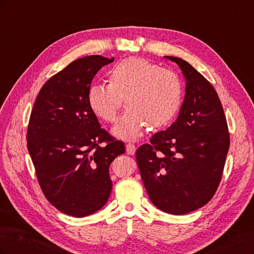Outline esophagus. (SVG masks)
Here are the masks:
<instances>
[{"label":"esophagus","instance_id":"34e87169","mask_svg":"<svg viewBox=\"0 0 254 254\" xmlns=\"http://www.w3.org/2000/svg\"><path fill=\"white\" fill-rule=\"evenodd\" d=\"M135 149H136L135 146H134V144H132V143H128V144L126 145V151H127L128 155H134Z\"/></svg>","mask_w":254,"mask_h":254}]
</instances>
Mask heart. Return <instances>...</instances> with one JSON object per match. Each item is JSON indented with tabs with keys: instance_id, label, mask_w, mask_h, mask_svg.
Masks as SVG:
<instances>
[{
	"instance_id": "b5f03b06",
	"label": "heart",
	"mask_w": 254,
	"mask_h": 254,
	"mask_svg": "<svg viewBox=\"0 0 254 254\" xmlns=\"http://www.w3.org/2000/svg\"><path fill=\"white\" fill-rule=\"evenodd\" d=\"M108 84H93L88 90V103L99 119L111 123L117 118L123 99L125 112L112 128L124 140L139 137L145 124L150 128L167 125L179 111L183 86L171 70L150 61L130 57L120 61L107 74Z\"/></svg>"
}]
</instances>
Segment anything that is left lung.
<instances>
[{
  "label": "left lung",
  "mask_w": 254,
  "mask_h": 254,
  "mask_svg": "<svg viewBox=\"0 0 254 254\" xmlns=\"http://www.w3.org/2000/svg\"><path fill=\"white\" fill-rule=\"evenodd\" d=\"M186 77L179 115L149 144L135 151L144 187L158 209L174 215L193 212L209 202L221 180L230 146L220 99L203 76L186 60L165 56Z\"/></svg>",
  "instance_id": "left-lung-1"
}]
</instances>
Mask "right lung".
Listing matches in <instances>:
<instances>
[{"label": "right lung", "instance_id": "add662e5", "mask_svg": "<svg viewBox=\"0 0 254 254\" xmlns=\"http://www.w3.org/2000/svg\"><path fill=\"white\" fill-rule=\"evenodd\" d=\"M114 58L73 61L43 84L30 113L27 148L38 182L57 210L84 217L108 201L109 166L125 145L101 128L88 103L95 74Z\"/></svg>", "mask_w": 254, "mask_h": 254}]
</instances>
